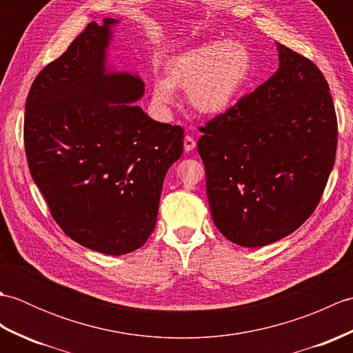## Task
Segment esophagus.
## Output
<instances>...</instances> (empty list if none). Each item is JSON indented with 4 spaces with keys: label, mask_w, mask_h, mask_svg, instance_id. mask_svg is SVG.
Listing matches in <instances>:
<instances>
[{
    "label": "esophagus",
    "mask_w": 353,
    "mask_h": 353,
    "mask_svg": "<svg viewBox=\"0 0 353 353\" xmlns=\"http://www.w3.org/2000/svg\"><path fill=\"white\" fill-rule=\"evenodd\" d=\"M183 148H185L186 153L192 152V150L196 148V141H194V138L190 137V134H186L185 139H183Z\"/></svg>",
    "instance_id": "34e87169"
}]
</instances>
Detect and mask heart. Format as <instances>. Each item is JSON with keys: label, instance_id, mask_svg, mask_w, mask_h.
Returning a JSON list of instances; mask_svg holds the SVG:
<instances>
[{"label": "heart", "instance_id": "heart-1", "mask_svg": "<svg viewBox=\"0 0 353 353\" xmlns=\"http://www.w3.org/2000/svg\"><path fill=\"white\" fill-rule=\"evenodd\" d=\"M253 68L249 47L241 41H209L179 52L167 63L165 77H156L152 104L162 118L177 103L176 89H185L194 110L219 115L235 103Z\"/></svg>", "mask_w": 353, "mask_h": 353}]
</instances>
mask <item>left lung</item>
<instances>
[{
    "instance_id": "left-lung-1",
    "label": "left lung",
    "mask_w": 353,
    "mask_h": 353,
    "mask_svg": "<svg viewBox=\"0 0 353 353\" xmlns=\"http://www.w3.org/2000/svg\"><path fill=\"white\" fill-rule=\"evenodd\" d=\"M279 68L206 127L199 154L216 229L241 247H264L310 219L331 174L336 117L323 74L276 43Z\"/></svg>"
}]
</instances>
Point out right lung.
<instances>
[{
	"label": "right lung",
	"mask_w": 353,
	"mask_h": 353,
	"mask_svg": "<svg viewBox=\"0 0 353 353\" xmlns=\"http://www.w3.org/2000/svg\"><path fill=\"white\" fill-rule=\"evenodd\" d=\"M118 19L91 22L39 72L26 101L28 168L52 219L80 245L112 256L144 244L156 226L167 171L183 129L137 106V72L108 63Z\"/></svg>",
	"instance_id": "right-lung-1"
}]
</instances>
